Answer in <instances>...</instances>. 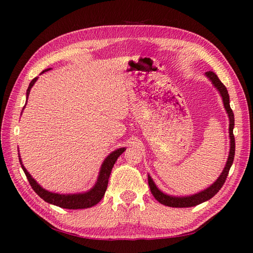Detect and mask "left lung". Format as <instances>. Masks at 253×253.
<instances>
[{"label":"left lung","instance_id":"1","mask_svg":"<svg viewBox=\"0 0 253 253\" xmlns=\"http://www.w3.org/2000/svg\"><path fill=\"white\" fill-rule=\"evenodd\" d=\"M206 76L209 78L210 82L212 83L214 85V88H216L218 91V93L221 94L222 100H223V104L225 110H226V113L229 118V141H230V148H229V154L226 161V164H225V168L223 171L217 177V179L213 182L211 186H209L206 188L204 190H201L200 192L193 193V195L190 196H171L168 195V193L163 192L162 190H160L159 188L155 185V182L153 181L152 177L148 175V182H149V187L150 190H151L153 197L157 199V200L164 204V206L171 207V208H190V207H196L198 204H200L202 202H206L210 199L213 198L216 193L219 191V189L223 187L225 180L227 178L228 171L230 169V166L233 165L234 162V157H235V137L233 133V129L235 126V118H234V113L230 109L229 105V94L226 87L222 84L221 80L218 79L215 74L213 72H207Z\"/></svg>","mask_w":253,"mask_h":253}]
</instances>
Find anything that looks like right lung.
<instances>
[{
  "label": "right lung",
  "instance_id": "right-lung-1",
  "mask_svg": "<svg viewBox=\"0 0 253 253\" xmlns=\"http://www.w3.org/2000/svg\"><path fill=\"white\" fill-rule=\"evenodd\" d=\"M50 69L51 68H47V69H45V71L42 72L41 74L50 71ZM37 80H38V77L32 79L31 83L29 84V87H28V89H27V93H26L27 100H28L31 88L34 87V84H36ZM26 104H27V101H26ZM25 107H26V105L24 106V109ZM125 150H126L125 147L116 149L115 151H113L109 155H107V157L104 159L103 163H102V165H101L99 175H98V179H96L94 186L92 188H90V190H88V191L77 192V193H57V192H52L49 190H45L44 188H42L39 184H38L36 179L32 178V176L28 173V170L26 169L23 162H21L19 154H18V158H19L21 169H23L24 173L27 176V179H28L30 186L32 187V189L36 191L38 196L43 199L45 202L54 204V206H56V207H60L63 209L77 210V209L91 208L101 201V199L103 198L104 193L106 191L107 182H109V177L111 175L113 166H114L118 157H120V155L124 151H125Z\"/></svg>",
  "mask_w": 253,
  "mask_h": 253
}]
</instances>
